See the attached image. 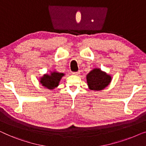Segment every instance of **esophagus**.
Masks as SVG:
<instances>
[{
	"mask_svg": "<svg viewBox=\"0 0 146 146\" xmlns=\"http://www.w3.org/2000/svg\"><path fill=\"white\" fill-rule=\"evenodd\" d=\"M72 74L74 75H78L79 74H80V71H77V72H73Z\"/></svg>",
	"mask_w": 146,
	"mask_h": 146,
	"instance_id": "obj_1",
	"label": "esophagus"
}]
</instances>
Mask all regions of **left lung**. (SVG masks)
Returning <instances> with one entry per match:
<instances>
[{"label":"left lung","instance_id":"obj_1","mask_svg":"<svg viewBox=\"0 0 146 146\" xmlns=\"http://www.w3.org/2000/svg\"><path fill=\"white\" fill-rule=\"evenodd\" d=\"M112 77L99 68H94L87 75L89 89L92 91H102L111 82Z\"/></svg>","mask_w":146,"mask_h":146}]
</instances>
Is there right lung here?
I'll return each instance as SVG.
<instances>
[{
    "label": "right lung",
    "mask_w": 146,
    "mask_h": 146,
    "mask_svg": "<svg viewBox=\"0 0 146 146\" xmlns=\"http://www.w3.org/2000/svg\"><path fill=\"white\" fill-rule=\"evenodd\" d=\"M65 75L64 73H59L57 71H51L50 74H44L40 77V83L43 87L46 89L52 90L59 85L61 78Z\"/></svg>",
    "instance_id": "right-lung-1"
}]
</instances>
